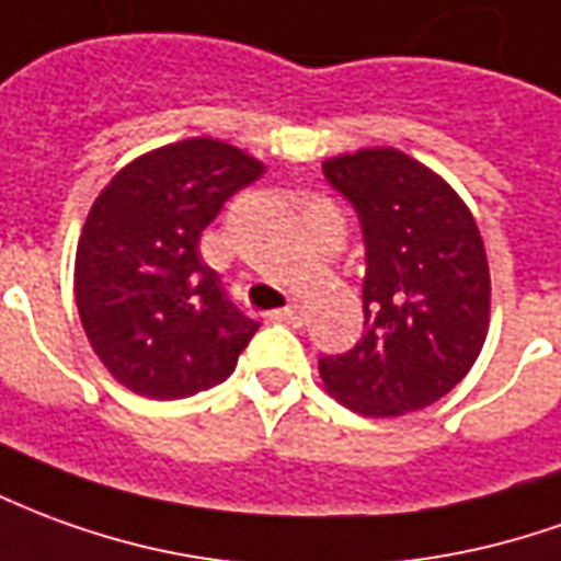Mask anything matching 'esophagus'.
I'll return each mask as SVG.
<instances>
[{"instance_id":"34e87169","label":"esophagus","mask_w":561,"mask_h":561,"mask_svg":"<svg viewBox=\"0 0 561 561\" xmlns=\"http://www.w3.org/2000/svg\"><path fill=\"white\" fill-rule=\"evenodd\" d=\"M276 319L285 321V324H291V328H300V324H304V307H300V304H288V307L276 312Z\"/></svg>"}]
</instances>
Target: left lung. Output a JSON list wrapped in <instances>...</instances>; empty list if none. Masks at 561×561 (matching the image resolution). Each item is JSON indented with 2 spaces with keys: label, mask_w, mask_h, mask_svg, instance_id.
I'll return each mask as SVG.
<instances>
[{
  "label": "left lung",
  "mask_w": 561,
  "mask_h": 561,
  "mask_svg": "<svg viewBox=\"0 0 561 561\" xmlns=\"http://www.w3.org/2000/svg\"><path fill=\"white\" fill-rule=\"evenodd\" d=\"M364 230V336L319 362L324 389L362 413L403 416L468 376L489 331V261L471 209L398 148L321 163Z\"/></svg>",
  "instance_id": "8db88e82"
}]
</instances>
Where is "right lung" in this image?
I'll list each match as a JSON object with an SVG mask.
<instances>
[{
	"label": "right lung",
	"instance_id": "obj_1",
	"mask_svg": "<svg viewBox=\"0 0 561 561\" xmlns=\"http://www.w3.org/2000/svg\"><path fill=\"white\" fill-rule=\"evenodd\" d=\"M264 163L221 139L130 160L90 206L76 252L84 334L121 386L154 401L225 382L257 331L199 257V237Z\"/></svg>",
	"mask_w": 561,
	"mask_h": 561
}]
</instances>
